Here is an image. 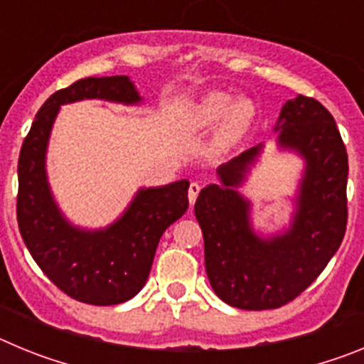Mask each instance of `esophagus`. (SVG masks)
Masks as SVG:
<instances>
[{
	"mask_svg": "<svg viewBox=\"0 0 364 364\" xmlns=\"http://www.w3.org/2000/svg\"><path fill=\"white\" fill-rule=\"evenodd\" d=\"M198 193H200V186L197 184V182H191L189 184V191H188V197H189V204H195V200H197Z\"/></svg>",
	"mask_w": 364,
	"mask_h": 364,
	"instance_id": "esophagus-1",
	"label": "esophagus"
}]
</instances>
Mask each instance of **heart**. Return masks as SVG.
Here are the masks:
<instances>
[{"mask_svg": "<svg viewBox=\"0 0 364 364\" xmlns=\"http://www.w3.org/2000/svg\"><path fill=\"white\" fill-rule=\"evenodd\" d=\"M255 112V105L246 96L233 98L228 92H208L186 111V133L204 136L215 129L211 149L217 154H230L247 138Z\"/></svg>", "mask_w": 364, "mask_h": 364, "instance_id": "1", "label": "heart"}]
</instances>
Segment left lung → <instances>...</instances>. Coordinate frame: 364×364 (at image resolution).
Here are the masks:
<instances>
[{"mask_svg": "<svg viewBox=\"0 0 364 364\" xmlns=\"http://www.w3.org/2000/svg\"><path fill=\"white\" fill-rule=\"evenodd\" d=\"M273 131L279 149L304 164L288 226L275 233L255 230L252 200L239 191L264 144L222 164L217 184L205 186L195 202L211 288L240 310L294 301L326 268L346 231L348 154L332 114L299 95L282 105Z\"/></svg>", "mask_w": 364, "mask_h": 364, "instance_id": "8db88e82", "label": "left lung"}]
</instances>
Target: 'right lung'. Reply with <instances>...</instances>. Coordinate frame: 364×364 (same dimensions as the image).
<instances>
[{
	"mask_svg": "<svg viewBox=\"0 0 364 364\" xmlns=\"http://www.w3.org/2000/svg\"><path fill=\"white\" fill-rule=\"evenodd\" d=\"M82 100L144 104L129 76L83 78L54 92L38 111L19 153L18 226L32 259L60 290L76 301L109 306L144 288L160 237L188 210L189 180L140 188L109 226L73 224L50 189L47 149L62 105Z\"/></svg>",
	"mask_w": 364,
	"mask_h": 364,
	"instance_id": "right-lung-1",
	"label": "right lung"
}]
</instances>
